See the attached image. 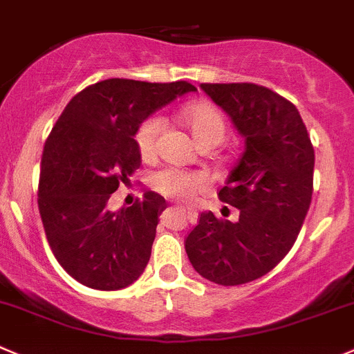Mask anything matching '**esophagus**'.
Instances as JSON below:
<instances>
[{"label":"esophagus","instance_id":"34e87169","mask_svg":"<svg viewBox=\"0 0 354 354\" xmlns=\"http://www.w3.org/2000/svg\"><path fill=\"white\" fill-rule=\"evenodd\" d=\"M178 209H180V211H183V212H187L188 219H190L192 223L197 221V212H195L194 209H190V207H188V209H185V207H178Z\"/></svg>","mask_w":354,"mask_h":354}]
</instances>
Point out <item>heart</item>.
<instances>
[{
	"label": "heart",
	"mask_w": 354,
	"mask_h": 354,
	"mask_svg": "<svg viewBox=\"0 0 354 354\" xmlns=\"http://www.w3.org/2000/svg\"><path fill=\"white\" fill-rule=\"evenodd\" d=\"M183 115L187 119V124L190 128L192 135L195 136L201 145L205 143H219L226 133L225 115L221 114L216 105L207 102H198V104L187 105L183 109ZM164 129V118L159 114H153L147 118L140 124L136 131V147L142 157H152L156 153L159 138ZM209 180L207 174L202 171L194 169H180V167H164L153 176V187L162 195L171 198H180V201H192L197 195L207 188Z\"/></svg>",
	"instance_id": "heart-1"
}]
</instances>
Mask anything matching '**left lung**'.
<instances>
[{
	"mask_svg": "<svg viewBox=\"0 0 354 354\" xmlns=\"http://www.w3.org/2000/svg\"><path fill=\"white\" fill-rule=\"evenodd\" d=\"M201 88L245 140L218 194L240 214L232 223L202 212L185 250L198 275L240 286L272 272L292 249L313 195L315 150L296 105L270 88L254 82Z\"/></svg>",
	"mask_w": 354,
	"mask_h": 354,
	"instance_id": "8db88e82",
	"label": "left lung"
}]
</instances>
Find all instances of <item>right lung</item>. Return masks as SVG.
I'll return each mask as SVG.
<instances>
[{"instance_id": "add662e5", "label": "right lung", "mask_w": 354, "mask_h": 354, "mask_svg": "<svg viewBox=\"0 0 354 354\" xmlns=\"http://www.w3.org/2000/svg\"><path fill=\"white\" fill-rule=\"evenodd\" d=\"M188 91L187 81L105 79L72 97L48 135L37 207L55 257L82 286L124 289L145 270L166 201L147 192L118 212L107 202L142 164L140 124Z\"/></svg>"}]
</instances>
